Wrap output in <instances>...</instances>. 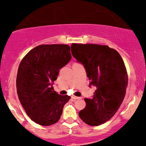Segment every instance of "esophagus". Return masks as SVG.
<instances>
[{"label": "esophagus", "instance_id": "obj_1", "mask_svg": "<svg viewBox=\"0 0 146 146\" xmlns=\"http://www.w3.org/2000/svg\"><path fill=\"white\" fill-rule=\"evenodd\" d=\"M71 98H73V100H79V99H80V98H79V97H76V96H75V95H73V96H72Z\"/></svg>", "mask_w": 146, "mask_h": 146}]
</instances>
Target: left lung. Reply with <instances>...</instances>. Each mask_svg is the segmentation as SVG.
<instances>
[{
  "label": "left lung",
  "mask_w": 146,
  "mask_h": 146,
  "mask_svg": "<svg viewBox=\"0 0 146 146\" xmlns=\"http://www.w3.org/2000/svg\"><path fill=\"white\" fill-rule=\"evenodd\" d=\"M73 56L82 63L90 82L96 88L92 99L79 116L86 124L100 125L110 119L122 104L128 86V73L119 53L106 45L71 44Z\"/></svg>",
  "instance_id": "8db88e82"
}]
</instances>
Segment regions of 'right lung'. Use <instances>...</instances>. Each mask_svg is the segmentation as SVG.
I'll use <instances>...</instances> for the list:
<instances>
[{
	"label": "right lung",
	"instance_id": "1",
	"mask_svg": "<svg viewBox=\"0 0 146 146\" xmlns=\"http://www.w3.org/2000/svg\"><path fill=\"white\" fill-rule=\"evenodd\" d=\"M67 44H41L28 52L20 63L16 88L22 106L31 119L41 125L59 121L71 97L53 90L59 70L71 60Z\"/></svg>",
	"mask_w": 146,
	"mask_h": 146
}]
</instances>
